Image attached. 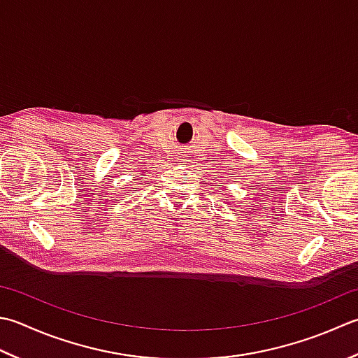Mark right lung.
<instances>
[{"mask_svg":"<svg viewBox=\"0 0 358 358\" xmlns=\"http://www.w3.org/2000/svg\"><path fill=\"white\" fill-rule=\"evenodd\" d=\"M141 177H144V175H141Z\"/></svg>","mask_w":358,"mask_h":358,"instance_id":"1","label":"right lung"}]
</instances>
